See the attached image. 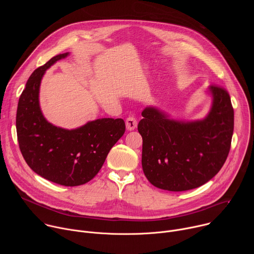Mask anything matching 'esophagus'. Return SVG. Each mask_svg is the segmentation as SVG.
Returning <instances> with one entry per match:
<instances>
[{
	"mask_svg": "<svg viewBox=\"0 0 254 254\" xmlns=\"http://www.w3.org/2000/svg\"><path fill=\"white\" fill-rule=\"evenodd\" d=\"M137 126V122L133 117H128L126 120V127L127 130H133Z\"/></svg>",
	"mask_w": 254,
	"mask_h": 254,
	"instance_id": "esophagus-1",
	"label": "esophagus"
}]
</instances>
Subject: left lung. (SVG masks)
Returning <instances> with one entry per match:
<instances>
[{"mask_svg": "<svg viewBox=\"0 0 254 254\" xmlns=\"http://www.w3.org/2000/svg\"><path fill=\"white\" fill-rule=\"evenodd\" d=\"M209 112L201 120H176L149 105L137 130L142 137L141 166L155 187L181 192L207 183L224 165L231 144L234 112L228 92L209 86Z\"/></svg>", "mask_w": 254, "mask_h": 254, "instance_id": "obj_1", "label": "left lung"}]
</instances>
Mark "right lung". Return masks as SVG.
I'll list each match as a JSON object with an SVG mask.
<instances>
[{
	"mask_svg": "<svg viewBox=\"0 0 254 254\" xmlns=\"http://www.w3.org/2000/svg\"><path fill=\"white\" fill-rule=\"evenodd\" d=\"M69 52L51 58L29 77L17 108L19 147L28 166L39 176L62 186L83 185L101 169L107 154L123 136V119L89 121L76 128L49 123L40 107V85L46 70Z\"/></svg>",
	"mask_w": 254,
	"mask_h": 254,
	"instance_id": "1",
	"label": "right lung"
}]
</instances>
